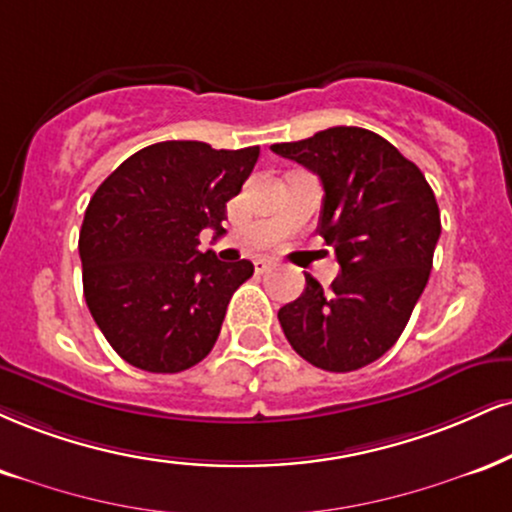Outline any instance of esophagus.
<instances>
[{"instance_id": "34e87169", "label": "esophagus", "mask_w": 512, "mask_h": 512, "mask_svg": "<svg viewBox=\"0 0 512 512\" xmlns=\"http://www.w3.org/2000/svg\"><path fill=\"white\" fill-rule=\"evenodd\" d=\"M272 267H274V260H267V257H262V260L255 262V269H257V272H260V274L269 272V269H272Z\"/></svg>"}]
</instances>
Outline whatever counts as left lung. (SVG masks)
Here are the masks:
<instances>
[{"label":"left lung","mask_w":512,"mask_h":512,"mask_svg":"<svg viewBox=\"0 0 512 512\" xmlns=\"http://www.w3.org/2000/svg\"><path fill=\"white\" fill-rule=\"evenodd\" d=\"M272 152L319 176L317 231L341 264L331 291L305 274L303 295L279 310L281 329L310 365L353 372L398 341L427 286L441 236L434 190L417 164L367 128H326Z\"/></svg>","instance_id":"obj_1"}]
</instances>
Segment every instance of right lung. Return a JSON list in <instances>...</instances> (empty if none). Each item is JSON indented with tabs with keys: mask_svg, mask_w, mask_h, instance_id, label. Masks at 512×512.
<instances>
[{
	"mask_svg": "<svg viewBox=\"0 0 512 512\" xmlns=\"http://www.w3.org/2000/svg\"><path fill=\"white\" fill-rule=\"evenodd\" d=\"M260 147L214 150L197 140L143 147L90 197L78 238L95 324L128 365L176 374L217 343L231 295L255 267L200 252L221 229Z\"/></svg>",
	"mask_w": 512,
	"mask_h": 512,
	"instance_id": "right-lung-1",
	"label": "right lung"
}]
</instances>
